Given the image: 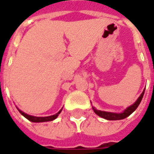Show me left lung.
I'll list each match as a JSON object with an SVG mask.
<instances>
[{"mask_svg":"<svg viewBox=\"0 0 154 154\" xmlns=\"http://www.w3.org/2000/svg\"><path fill=\"white\" fill-rule=\"evenodd\" d=\"M144 91H145V89L143 90V91L141 93V95L139 96V98L137 99V100L134 103L131 105L130 106L127 107L125 110H124L123 112H121V113H115V112H108V111L99 110L96 109L94 106H92V109H93L94 112L97 114V116H99L101 118H103V119H108V120H119V119H125L126 117L130 116L137 109V107L139 106V105L141 102V100H142L143 97Z\"/></svg>","mask_w":154,"mask_h":154,"instance_id":"obj_1","label":"left lung"}]
</instances>
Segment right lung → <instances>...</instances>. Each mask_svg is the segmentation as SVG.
Listing matches in <instances>:
<instances>
[{"instance_id":"1","label":"right lung","mask_w":154,"mask_h":154,"mask_svg":"<svg viewBox=\"0 0 154 154\" xmlns=\"http://www.w3.org/2000/svg\"><path fill=\"white\" fill-rule=\"evenodd\" d=\"M17 108V107H16ZM17 110H19V112L21 114L22 116L25 117L26 119H29V121H31V122H35V123H39V122H47V121H52V120H54L57 118L58 115L61 113V111L63 109H61L57 114H55V115H53V116H45V117H37V116H30V115H28V114L25 113V112H23L22 110H20L19 108H17Z\"/></svg>"}]
</instances>
